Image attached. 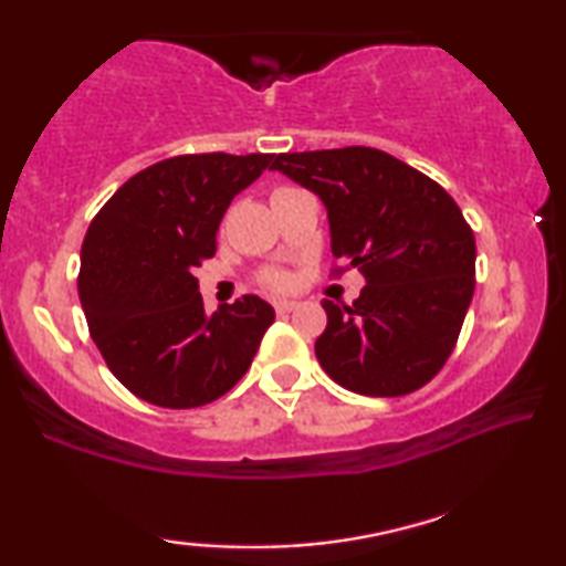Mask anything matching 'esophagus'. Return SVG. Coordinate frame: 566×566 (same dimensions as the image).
<instances>
[{"label": "esophagus", "mask_w": 566, "mask_h": 566, "mask_svg": "<svg viewBox=\"0 0 566 566\" xmlns=\"http://www.w3.org/2000/svg\"><path fill=\"white\" fill-rule=\"evenodd\" d=\"M293 308H298V303L296 301H275V311L277 314H291Z\"/></svg>", "instance_id": "obj_1"}]
</instances>
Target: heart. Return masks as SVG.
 Masks as SVG:
<instances>
[{"label": "heart", "instance_id": "b5f03b06", "mask_svg": "<svg viewBox=\"0 0 566 566\" xmlns=\"http://www.w3.org/2000/svg\"><path fill=\"white\" fill-rule=\"evenodd\" d=\"M265 281H268V285H273V289H285V285L291 283L289 275H285V273H268Z\"/></svg>", "mask_w": 566, "mask_h": 566}]
</instances>
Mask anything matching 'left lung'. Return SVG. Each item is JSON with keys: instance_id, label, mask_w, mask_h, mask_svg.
I'll return each instance as SVG.
<instances>
[{"instance_id": "left-lung-1", "label": "left lung", "mask_w": 566, "mask_h": 566, "mask_svg": "<svg viewBox=\"0 0 566 566\" xmlns=\"http://www.w3.org/2000/svg\"><path fill=\"white\" fill-rule=\"evenodd\" d=\"M273 170L322 199L332 255L367 283L352 306L324 298L318 365L359 396L419 390L452 355L474 293L478 252L460 207L375 147L281 153Z\"/></svg>"}]
</instances>
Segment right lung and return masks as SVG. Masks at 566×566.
<instances>
[{"mask_svg":"<svg viewBox=\"0 0 566 566\" xmlns=\"http://www.w3.org/2000/svg\"><path fill=\"white\" fill-rule=\"evenodd\" d=\"M273 155H178L129 178L81 248L78 298L122 385L163 408L211 403L248 373L275 311L260 296L203 311L193 270L214 255L224 211Z\"/></svg>","mask_w":566,"mask_h":566,"instance_id":"right-lung-1","label":"right lung"}]
</instances>
